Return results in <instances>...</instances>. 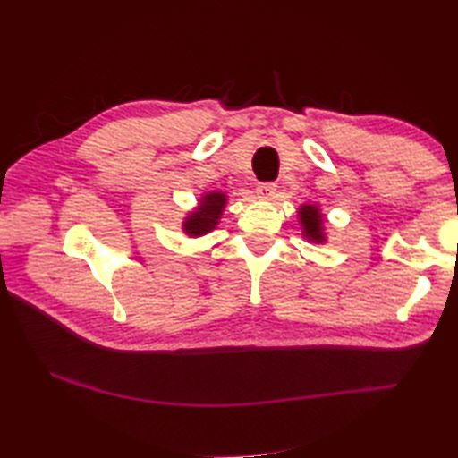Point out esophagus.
<instances>
[{
	"mask_svg": "<svg viewBox=\"0 0 458 458\" xmlns=\"http://www.w3.org/2000/svg\"><path fill=\"white\" fill-rule=\"evenodd\" d=\"M275 191H276V185H275V183H269V182L259 183V185L256 187L258 197L263 199V200H271V199L275 197Z\"/></svg>",
	"mask_w": 458,
	"mask_h": 458,
	"instance_id": "esophagus-1",
	"label": "esophagus"
}]
</instances>
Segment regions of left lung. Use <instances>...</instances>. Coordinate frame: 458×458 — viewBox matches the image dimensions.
Wrapping results in <instances>:
<instances>
[{
  "instance_id": "8db88e82",
  "label": "left lung",
  "mask_w": 458,
  "mask_h": 458,
  "mask_svg": "<svg viewBox=\"0 0 458 458\" xmlns=\"http://www.w3.org/2000/svg\"><path fill=\"white\" fill-rule=\"evenodd\" d=\"M300 221L303 225V231H306L308 237L311 241H323V233H321V225H323V216L318 214L317 206H301L300 208Z\"/></svg>"
}]
</instances>
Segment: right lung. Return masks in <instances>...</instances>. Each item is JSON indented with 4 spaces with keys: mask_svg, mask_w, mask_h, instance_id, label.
Here are the masks:
<instances>
[{
    "mask_svg": "<svg viewBox=\"0 0 458 458\" xmlns=\"http://www.w3.org/2000/svg\"><path fill=\"white\" fill-rule=\"evenodd\" d=\"M224 208H225V195H221V192H210V195H206L204 200H200L199 210L187 217L185 233L199 237V234L212 231L217 224L221 212H224Z\"/></svg>",
    "mask_w": 458,
    "mask_h": 458,
    "instance_id": "obj_1",
    "label": "right lung"
}]
</instances>
